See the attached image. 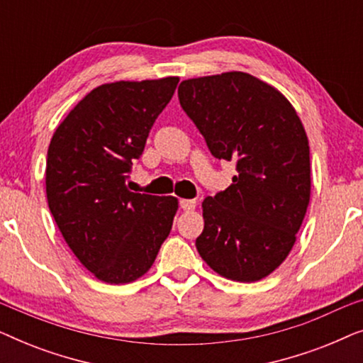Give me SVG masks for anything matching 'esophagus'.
Returning a JSON list of instances; mask_svg holds the SVG:
<instances>
[{
	"label": "esophagus",
	"instance_id": "obj_1",
	"mask_svg": "<svg viewBox=\"0 0 363 363\" xmlns=\"http://www.w3.org/2000/svg\"><path fill=\"white\" fill-rule=\"evenodd\" d=\"M196 206L195 200H180V208L183 211H193Z\"/></svg>",
	"mask_w": 363,
	"mask_h": 363
}]
</instances>
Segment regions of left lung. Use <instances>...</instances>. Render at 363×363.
I'll return each mask as SVG.
<instances>
[{
  "label": "left lung",
  "instance_id": "obj_1",
  "mask_svg": "<svg viewBox=\"0 0 363 363\" xmlns=\"http://www.w3.org/2000/svg\"><path fill=\"white\" fill-rule=\"evenodd\" d=\"M180 106L211 155L236 163L225 191L203 201V261L231 281L255 282L286 259L311 198L309 142L294 107L246 72L183 81Z\"/></svg>",
  "mask_w": 363,
  "mask_h": 363
}]
</instances>
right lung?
I'll list each match as a JSON object with an SVG mask.
<instances>
[{
    "label": "right lung",
    "instance_id": "add662e5",
    "mask_svg": "<svg viewBox=\"0 0 363 363\" xmlns=\"http://www.w3.org/2000/svg\"><path fill=\"white\" fill-rule=\"evenodd\" d=\"M177 84L165 77L99 86L49 143V210L82 266L108 284L145 274L170 235L177 198L132 193L127 180Z\"/></svg>",
    "mask_w": 363,
    "mask_h": 363
}]
</instances>
